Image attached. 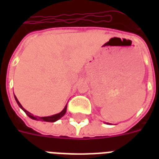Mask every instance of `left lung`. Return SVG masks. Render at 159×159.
I'll return each instance as SVG.
<instances>
[{
  "label": "left lung",
  "mask_w": 159,
  "mask_h": 159,
  "mask_svg": "<svg viewBox=\"0 0 159 159\" xmlns=\"http://www.w3.org/2000/svg\"><path fill=\"white\" fill-rule=\"evenodd\" d=\"M107 124H108V123H107Z\"/></svg>",
  "instance_id": "1"
}]
</instances>
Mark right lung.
Wrapping results in <instances>:
<instances>
[{
  "mask_svg": "<svg viewBox=\"0 0 159 159\" xmlns=\"http://www.w3.org/2000/svg\"><path fill=\"white\" fill-rule=\"evenodd\" d=\"M15 99H16V102H17V104H18V106L20 107L22 110H23L25 112V114L27 115V116L30 117V118L33 119V120H42V121H46V122H55V121H57V120H59L60 118H62V116H64L65 113H66V111H67V105H66V106L64 107V109L62 110L60 113L58 114H56V115H53V116H45V117H39V116H33L32 114L30 113L29 111H27L25 110V109L23 108V106H21L20 103L19 102L18 99L16 98V97L15 96Z\"/></svg>",
  "mask_w": 159,
  "mask_h": 159,
  "instance_id": "1",
  "label": "right lung"
}]
</instances>
